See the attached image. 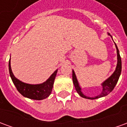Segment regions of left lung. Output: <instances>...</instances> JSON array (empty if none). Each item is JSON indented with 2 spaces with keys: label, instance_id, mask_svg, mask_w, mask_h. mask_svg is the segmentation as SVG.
I'll return each instance as SVG.
<instances>
[{
  "label": "left lung",
  "instance_id": "left-lung-1",
  "mask_svg": "<svg viewBox=\"0 0 127 127\" xmlns=\"http://www.w3.org/2000/svg\"><path fill=\"white\" fill-rule=\"evenodd\" d=\"M107 34L111 36L112 39V36L110 34L107 32ZM112 40H113V39H112ZM114 44L115 46H116V51H117V64H116V69H115L114 73L107 80H105L104 82L101 83V86L102 87V91H101V93L97 96H94V97H91V96H88L85 95L82 92V88L80 86V83H79L77 79V76L75 73L74 71L72 70V72H73V73H72L73 82V84H74L75 90L77 91V93L80 95V96H82L83 98H88V99H96V98L105 96L114 90V88L116 84H117L118 81V79H119L120 74H121V71H122V61H121L119 50H118L117 45L115 43Z\"/></svg>",
  "mask_w": 127,
  "mask_h": 127
}]
</instances>
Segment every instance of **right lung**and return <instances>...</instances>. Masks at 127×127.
Here are the masks:
<instances>
[{
	"mask_svg": "<svg viewBox=\"0 0 127 127\" xmlns=\"http://www.w3.org/2000/svg\"><path fill=\"white\" fill-rule=\"evenodd\" d=\"M9 70L10 77L18 92L26 98L33 100H43L47 98L52 91L55 77L58 72L56 69L45 82L38 84H31L22 82L13 75L11 67V61H9Z\"/></svg>",
	"mask_w": 127,
	"mask_h": 127,
	"instance_id": "right-lung-1",
	"label": "right lung"
}]
</instances>
